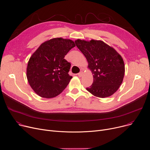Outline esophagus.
I'll return each mask as SVG.
<instances>
[{
    "instance_id": "34e87169",
    "label": "esophagus",
    "mask_w": 150,
    "mask_h": 150,
    "mask_svg": "<svg viewBox=\"0 0 150 150\" xmlns=\"http://www.w3.org/2000/svg\"><path fill=\"white\" fill-rule=\"evenodd\" d=\"M82 74H83V71H81L80 73L77 74V75H78L79 77H81V76H82Z\"/></svg>"
}]
</instances>
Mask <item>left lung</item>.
Wrapping results in <instances>:
<instances>
[{"label":"left lung","mask_w":150,"mask_h":150,"mask_svg":"<svg viewBox=\"0 0 150 150\" xmlns=\"http://www.w3.org/2000/svg\"><path fill=\"white\" fill-rule=\"evenodd\" d=\"M75 43L85 56L93 74V82L86 90L101 98L113 94L124 77L125 65L121 56L102 40L77 39Z\"/></svg>","instance_id":"1"}]
</instances>
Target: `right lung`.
<instances>
[{
    "label": "right lung",
    "mask_w": 150,
    "mask_h": 150,
    "mask_svg": "<svg viewBox=\"0 0 150 150\" xmlns=\"http://www.w3.org/2000/svg\"><path fill=\"white\" fill-rule=\"evenodd\" d=\"M74 47L71 40L54 38L42 43L31 56L26 77L39 96L54 98L65 89L73 77L68 74L71 64L64 57Z\"/></svg>",
    "instance_id": "right-lung-1"
}]
</instances>
